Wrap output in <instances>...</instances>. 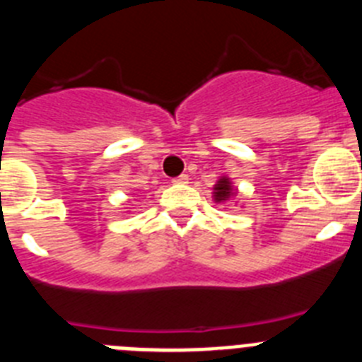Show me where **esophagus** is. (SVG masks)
Listing matches in <instances>:
<instances>
[{
    "label": "esophagus",
    "mask_w": 362,
    "mask_h": 362,
    "mask_svg": "<svg viewBox=\"0 0 362 362\" xmlns=\"http://www.w3.org/2000/svg\"><path fill=\"white\" fill-rule=\"evenodd\" d=\"M172 183H175V185H185V183H188V175H187V174L177 175V177L172 179Z\"/></svg>",
    "instance_id": "1"
}]
</instances>
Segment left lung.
<instances>
[{
	"label": "left lung",
	"mask_w": 362,
	"mask_h": 362,
	"mask_svg": "<svg viewBox=\"0 0 362 362\" xmlns=\"http://www.w3.org/2000/svg\"><path fill=\"white\" fill-rule=\"evenodd\" d=\"M214 190H216L214 192V197H216L217 203H221V201H226L233 194L232 183H230L226 177H221L219 181H217V185Z\"/></svg>",
	"instance_id": "1"
}]
</instances>
